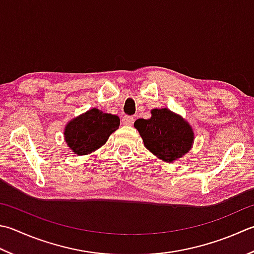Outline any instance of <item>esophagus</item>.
I'll return each instance as SVG.
<instances>
[{
    "label": "esophagus",
    "instance_id": "esophagus-1",
    "mask_svg": "<svg viewBox=\"0 0 254 254\" xmlns=\"http://www.w3.org/2000/svg\"><path fill=\"white\" fill-rule=\"evenodd\" d=\"M134 119L133 117H130V116H124L122 118V124L123 126H132V124L134 123Z\"/></svg>",
    "mask_w": 254,
    "mask_h": 254
}]
</instances>
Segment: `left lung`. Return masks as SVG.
Here are the masks:
<instances>
[{
    "label": "left lung",
    "instance_id": "1",
    "mask_svg": "<svg viewBox=\"0 0 254 254\" xmlns=\"http://www.w3.org/2000/svg\"><path fill=\"white\" fill-rule=\"evenodd\" d=\"M148 120L137 119L134 122L148 151L160 160L172 163L190 151L193 131L190 123L166 108L153 109Z\"/></svg>",
    "mask_w": 254,
    "mask_h": 254
}]
</instances>
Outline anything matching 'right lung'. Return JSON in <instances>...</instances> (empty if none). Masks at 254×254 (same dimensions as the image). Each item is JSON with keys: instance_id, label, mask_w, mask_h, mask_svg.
<instances>
[{"instance_id": "add662e5", "label": "right lung", "mask_w": 254, "mask_h": 254, "mask_svg": "<svg viewBox=\"0 0 254 254\" xmlns=\"http://www.w3.org/2000/svg\"><path fill=\"white\" fill-rule=\"evenodd\" d=\"M120 119L93 108L73 118L64 127V141L77 155H87L106 144L109 136L118 130Z\"/></svg>"}]
</instances>
